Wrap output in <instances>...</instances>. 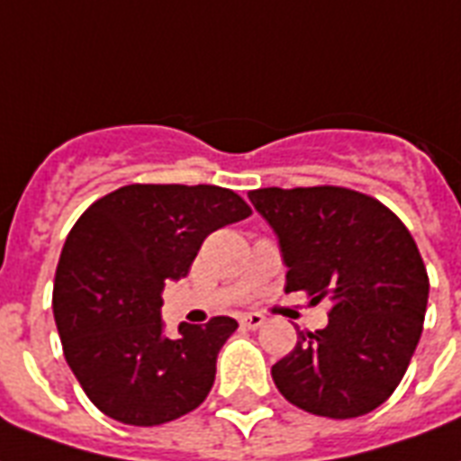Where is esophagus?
Masks as SVG:
<instances>
[{
  "label": "esophagus",
  "mask_w": 461,
  "mask_h": 461,
  "mask_svg": "<svg viewBox=\"0 0 461 461\" xmlns=\"http://www.w3.org/2000/svg\"><path fill=\"white\" fill-rule=\"evenodd\" d=\"M264 320H267V317H264L262 312H245V315L240 317V324L242 327H248V330H259L264 324Z\"/></svg>",
  "instance_id": "1"
}]
</instances>
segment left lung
<instances>
[{"label": "left lung", "mask_w": 461, "mask_h": 461, "mask_svg": "<svg viewBox=\"0 0 461 461\" xmlns=\"http://www.w3.org/2000/svg\"><path fill=\"white\" fill-rule=\"evenodd\" d=\"M279 238L286 291L334 305L330 324L298 331L271 366L298 409L356 419L390 399L411 360L428 305L426 264L406 226L377 199L346 187H264L248 194Z\"/></svg>", "instance_id": "left-lung-1"}]
</instances>
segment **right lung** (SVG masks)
Returning a JSON list of instances; mask_svg holds the SVG:
<instances>
[{
	"label": "right lung",
	"instance_id": "right-lung-1",
	"mask_svg": "<svg viewBox=\"0 0 461 461\" xmlns=\"http://www.w3.org/2000/svg\"><path fill=\"white\" fill-rule=\"evenodd\" d=\"M252 209L216 185H127L88 206L57 264L52 312L71 373L105 416L160 426L194 411L233 317L163 334L166 281L187 276L209 233Z\"/></svg>",
	"mask_w": 461,
	"mask_h": 461
}]
</instances>
